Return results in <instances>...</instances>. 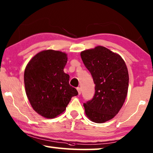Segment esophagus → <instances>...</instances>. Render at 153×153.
<instances>
[{
    "instance_id": "esophagus-1",
    "label": "esophagus",
    "mask_w": 153,
    "mask_h": 153,
    "mask_svg": "<svg viewBox=\"0 0 153 153\" xmlns=\"http://www.w3.org/2000/svg\"><path fill=\"white\" fill-rule=\"evenodd\" d=\"M76 90H77V91H78L79 94L80 95V94H81V88H76Z\"/></svg>"
}]
</instances>
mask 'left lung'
<instances>
[{
    "label": "left lung",
    "mask_w": 153,
    "mask_h": 153,
    "mask_svg": "<svg viewBox=\"0 0 153 153\" xmlns=\"http://www.w3.org/2000/svg\"><path fill=\"white\" fill-rule=\"evenodd\" d=\"M81 57L95 84L92 100L83 103L86 116L95 123L114 118L127 96L129 76L120 55L103 46L84 50Z\"/></svg>",
    "instance_id": "left-lung-1"
}]
</instances>
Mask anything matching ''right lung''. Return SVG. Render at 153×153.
Listing matches in <instances>:
<instances>
[{"label":"right lung","instance_id":"obj_1","mask_svg":"<svg viewBox=\"0 0 153 153\" xmlns=\"http://www.w3.org/2000/svg\"><path fill=\"white\" fill-rule=\"evenodd\" d=\"M67 61L65 53L43 50L25 68L26 94L33 109L45 118L53 119L63 113L72 97L78 94L70 85V76L63 71Z\"/></svg>","mask_w":153,"mask_h":153}]
</instances>
